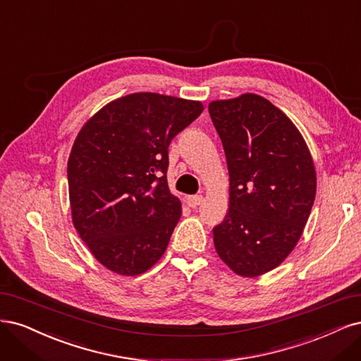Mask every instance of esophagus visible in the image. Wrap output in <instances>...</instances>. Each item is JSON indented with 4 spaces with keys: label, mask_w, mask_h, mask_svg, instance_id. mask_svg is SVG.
I'll use <instances>...</instances> for the list:
<instances>
[{
    "label": "esophagus",
    "mask_w": 361,
    "mask_h": 361,
    "mask_svg": "<svg viewBox=\"0 0 361 361\" xmlns=\"http://www.w3.org/2000/svg\"><path fill=\"white\" fill-rule=\"evenodd\" d=\"M202 201H204L202 195H193V196H189V197H188V204H189V207H192V208H196L197 205H201Z\"/></svg>",
    "instance_id": "esophagus-1"
}]
</instances>
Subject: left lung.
Segmentation results:
<instances>
[{
	"label": "left lung",
	"instance_id": "obj_1",
	"mask_svg": "<svg viewBox=\"0 0 361 361\" xmlns=\"http://www.w3.org/2000/svg\"><path fill=\"white\" fill-rule=\"evenodd\" d=\"M229 172V210L214 226L216 252L229 269L257 277L298 243L317 193L310 151L271 102L241 94L208 104Z\"/></svg>",
	"mask_w": 361,
	"mask_h": 361
}]
</instances>
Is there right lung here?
I'll use <instances>...</instances> for the list:
<instances>
[{"instance_id": "right-lung-1", "label": "right lung", "mask_w": 361, "mask_h": 361, "mask_svg": "<svg viewBox=\"0 0 361 361\" xmlns=\"http://www.w3.org/2000/svg\"><path fill=\"white\" fill-rule=\"evenodd\" d=\"M202 111L196 100L135 92L78 133L67 161L72 220L108 270L142 274L165 253L181 217L168 188V147Z\"/></svg>"}]
</instances>
